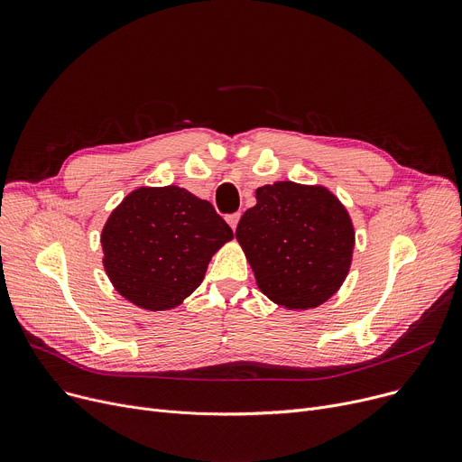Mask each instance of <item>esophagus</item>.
I'll return each instance as SVG.
<instances>
[{
	"instance_id": "34e87169",
	"label": "esophagus",
	"mask_w": 462,
	"mask_h": 462,
	"mask_svg": "<svg viewBox=\"0 0 462 462\" xmlns=\"http://www.w3.org/2000/svg\"><path fill=\"white\" fill-rule=\"evenodd\" d=\"M226 223L230 225V228H232V230H236V228H237V223H239V213H232V215H228V217H226Z\"/></svg>"
}]
</instances>
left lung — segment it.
I'll return each instance as SVG.
<instances>
[{"instance_id":"8db88e82","label":"left lung","mask_w":462,"mask_h":462,"mask_svg":"<svg viewBox=\"0 0 462 462\" xmlns=\"http://www.w3.org/2000/svg\"><path fill=\"white\" fill-rule=\"evenodd\" d=\"M236 237L262 294L286 309L328 301L352 263V218L322 185L258 187L256 206L241 217Z\"/></svg>"}]
</instances>
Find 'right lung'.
<instances>
[{
	"label": "right lung",
	"instance_id": "1",
	"mask_svg": "<svg viewBox=\"0 0 462 462\" xmlns=\"http://www.w3.org/2000/svg\"><path fill=\"white\" fill-rule=\"evenodd\" d=\"M232 237L225 218L187 189L140 187L103 228L105 272L136 307L168 310L200 286L211 256Z\"/></svg>",
	"mask_w": 462,
	"mask_h": 462
}]
</instances>
